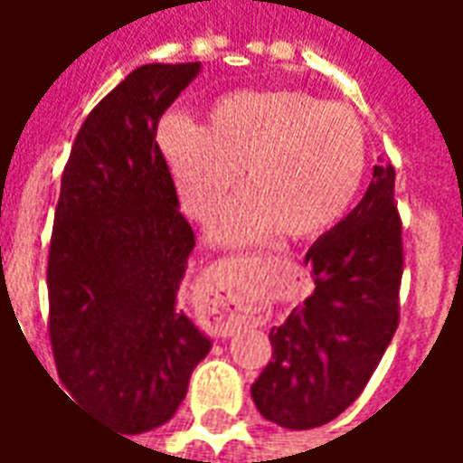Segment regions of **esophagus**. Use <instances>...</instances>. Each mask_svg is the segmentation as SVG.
Returning <instances> with one entry per match:
<instances>
[{
	"instance_id": "obj_1",
	"label": "esophagus",
	"mask_w": 463,
	"mask_h": 463,
	"mask_svg": "<svg viewBox=\"0 0 463 463\" xmlns=\"http://www.w3.org/2000/svg\"><path fill=\"white\" fill-rule=\"evenodd\" d=\"M205 305H208V312L213 315H221V325L225 327V332L231 330L232 322H238V312H225V295H221V290L215 288V290H208L205 292Z\"/></svg>"
}]
</instances>
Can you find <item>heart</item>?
Here are the masks:
<instances>
[{"mask_svg": "<svg viewBox=\"0 0 463 463\" xmlns=\"http://www.w3.org/2000/svg\"><path fill=\"white\" fill-rule=\"evenodd\" d=\"M158 146L183 208L213 221L232 191L248 193L215 228L225 242L307 241L330 231L367 171L359 116L302 91H238L208 109L203 126L165 116Z\"/></svg>", "mask_w": 463, "mask_h": 463, "instance_id": "1", "label": "heart"}]
</instances>
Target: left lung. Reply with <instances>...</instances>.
Masks as SVG:
<instances>
[{
    "label": "left lung",
    "instance_id": "1",
    "mask_svg": "<svg viewBox=\"0 0 463 463\" xmlns=\"http://www.w3.org/2000/svg\"><path fill=\"white\" fill-rule=\"evenodd\" d=\"M394 165H374L357 208L307 250L315 292L272 327V362L252 384L262 417L327 424L362 394L399 327L404 272Z\"/></svg>",
    "mask_w": 463,
    "mask_h": 463
}]
</instances>
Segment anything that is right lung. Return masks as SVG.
<instances>
[{
	"mask_svg": "<svg viewBox=\"0 0 463 463\" xmlns=\"http://www.w3.org/2000/svg\"><path fill=\"white\" fill-rule=\"evenodd\" d=\"M201 71L146 64L86 116L61 175L49 245V340L74 402L121 434L165 424L211 340L175 310L195 235L156 143Z\"/></svg>",
	"mask_w": 463,
	"mask_h": 463,
	"instance_id": "add662e5",
	"label": "right lung"
}]
</instances>
